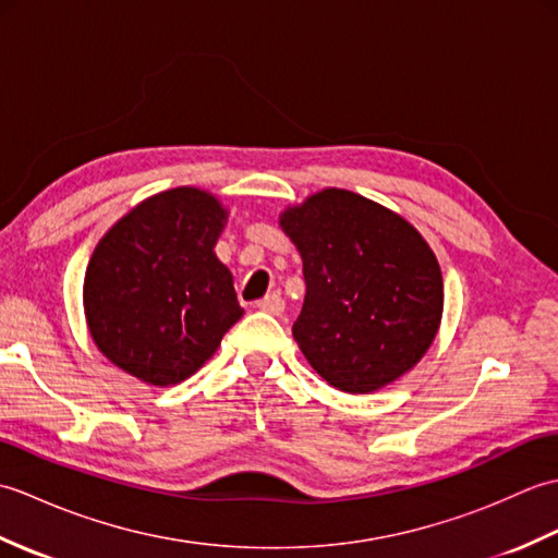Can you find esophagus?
I'll return each mask as SVG.
<instances>
[{"label": "esophagus", "instance_id": "1", "mask_svg": "<svg viewBox=\"0 0 558 558\" xmlns=\"http://www.w3.org/2000/svg\"><path fill=\"white\" fill-rule=\"evenodd\" d=\"M256 310L266 312L270 316H280L282 312H286V302H282L280 294H268V298L256 302Z\"/></svg>", "mask_w": 558, "mask_h": 558}]
</instances>
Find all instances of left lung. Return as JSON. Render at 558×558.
Listing matches in <instances>:
<instances>
[{
  "instance_id": "left-lung-1",
  "label": "left lung",
  "mask_w": 558,
  "mask_h": 558,
  "mask_svg": "<svg viewBox=\"0 0 558 558\" xmlns=\"http://www.w3.org/2000/svg\"><path fill=\"white\" fill-rule=\"evenodd\" d=\"M278 222L302 256L306 294L292 336L312 369L352 396L408 374L444 316L441 268L417 228L336 186L288 206Z\"/></svg>"
}]
</instances>
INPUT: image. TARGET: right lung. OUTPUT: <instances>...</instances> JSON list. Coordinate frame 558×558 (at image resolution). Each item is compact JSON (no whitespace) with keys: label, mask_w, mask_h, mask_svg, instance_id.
I'll return each instance as SVG.
<instances>
[{"label":"right lung","mask_w":558,"mask_h":558,"mask_svg":"<svg viewBox=\"0 0 558 558\" xmlns=\"http://www.w3.org/2000/svg\"><path fill=\"white\" fill-rule=\"evenodd\" d=\"M230 210L198 186L153 194L117 220L83 278L96 348L148 386L196 374L240 322L230 268L216 244Z\"/></svg>","instance_id":"add662e5"}]
</instances>
